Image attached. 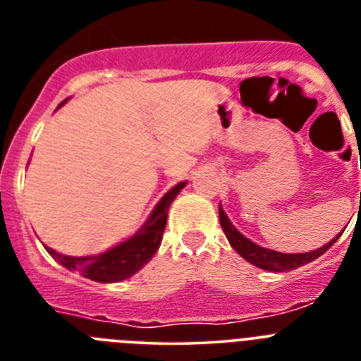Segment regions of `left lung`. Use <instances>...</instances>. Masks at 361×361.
Segmentation results:
<instances>
[{
  "label": "left lung",
  "mask_w": 361,
  "mask_h": 361,
  "mask_svg": "<svg viewBox=\"0 0 361 361\" xmlns=\"http://www.w3.org/2000/svg\"><path fill=\"white\" fill-rule=\"evenodd\" d=\"M219 216H220V226H222V231L228 237L229 244L235 251H237L240 257H244L247 262H251L253 266L260 267V269H267V271H291L296 269L300 266H305V264L312 262L314 258H318L320 255H324L325 251L329 250L331 245L338 240L333 238L331 242H327L325 245L318 247L314 251H309V253H295V255H288V253H279V251L273 250H266V247H260L258 244L251 242L250 238H245L242 233L237 231V228L229 222L228 215L224 213V209L219 206Z\"/></svg>",
  "instance_id": "8db88e82"
}]
</instances>
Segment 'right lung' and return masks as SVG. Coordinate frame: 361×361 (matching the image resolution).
<instances>
[{
  "mask_svg": "<svg viewBox=\"0 0 361 361\" xmlns=\"http://www.w3.org/2000/svg\"><path fill=\"white\" fill-rule=\"evenodd\" d=\"M61 104H65L63 101ZM59 104V106H61ZM186 186V183H178L171 188L168 193L161 199V202L155 206L146 224L139 231L130 237L128 240L121 242L119 245L97 255V257H66V255L57 253L52 247H47L50 255L56 258L66 269H75L86 279L95 280V282H119V280L130 279L133 273L141 269L149 258L155 255L162 240V233L166 229V219H168V209L178 191Z\"/></svg>",
  "mask_w": 361,
  "mask_h": 361,
  "instance_id": "1",
  "label": "right lung"
}]
</instances>
